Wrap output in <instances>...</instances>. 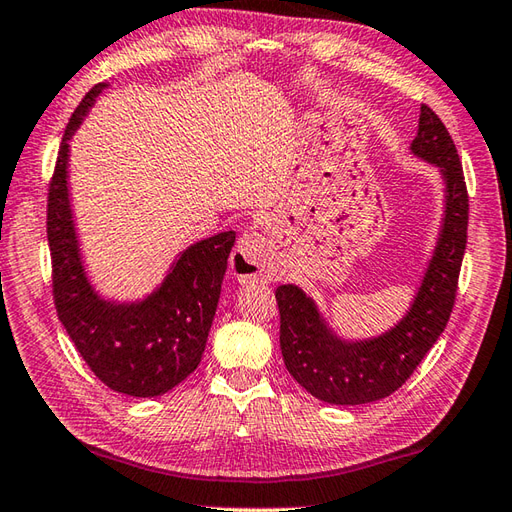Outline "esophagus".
I'll use <instances>...</instances> for the list:
<instances>
[{
  "label": "esophagus",
  "instance_id": "esophagus-1",
  "mask_svg": "<svg viewBox=\"0 0 512 512\" xmlns=\"http://www.w3.org/2000/svg\"><path fill=\"white\" fill-rule=\"evenodd\" d=\"M232 274L238 282H256V280H269L271 278V263L267 252V241L258 232L247 230L232 252L230 258Z\"/></svg>",
  "mask_w": 512,
  "mask_h": 512
}]
</instances>
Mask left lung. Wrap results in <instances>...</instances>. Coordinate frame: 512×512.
<instances>
[{
  "label": "left lung",
  "instance_id": "8db88e82",
  "mask_svg": "<svg viewBox=\"0 0 512 512\" xmlns=\"http://www.w3.org/2000/svg\"><path fill=\"white\" fill-rule=\"evenodd\" d=\"M410 151L440 170L445 214L425 276L401 320L377 337L344 339L300 287L276 289L282 359L291 377L324 403L361 405L390 396L410 379L449 322L467 249L469 195L456 144L427 105L420 107Z\"/></svg>",
  "mask_w": 512,
  "mask_h": 512
}]
</instances>
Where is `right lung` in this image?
I'll return each mask as SVG.
<instances>
[{"label":"right lung","instance_id":"1","mask_svg":"<svg viewBox=\"0 0 512 512\" xmlns=\"http://www.w3.org/2000/svg\"><path fill=\"white\" fill-rule=\"evenodd\" d=\"M107 83L94 85L72 113L48 192V243L59 320L76 350L107 388L149 399L195 372L217 313L236 234L192 243L142 300H107L89 280L70 203V140Z\"/></svg>","mask_w":512,"mask_h":512}]
</instances>
